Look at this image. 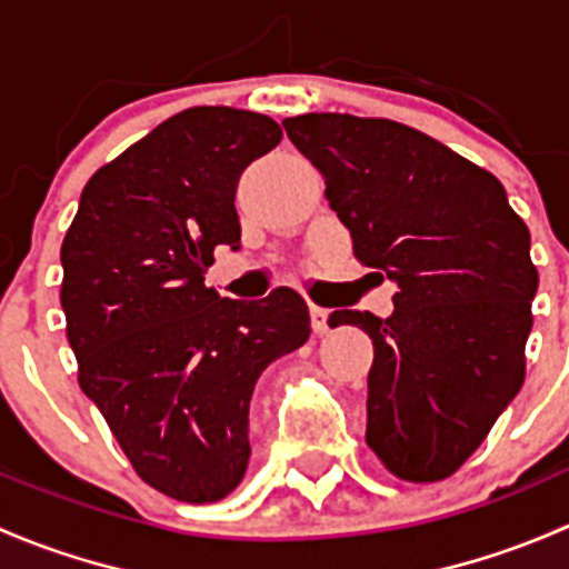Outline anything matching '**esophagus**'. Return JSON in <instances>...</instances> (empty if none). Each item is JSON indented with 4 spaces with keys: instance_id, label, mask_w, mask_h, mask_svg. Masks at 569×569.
Here are the masks:
<instances>
[{
    "instance_id": "esophagus-1",
    "label": "esophagus",
    "mask_w": 569,
    "mask_h": 569,
    "mask_svg": "<svg viewBox=\"0 0 569 569\" xmlns=\"http://www.w3.org/2000/svg\"><path fill=\"white\" fill-rule=\"evenodd\" d=\"M327 317H330V311L321 306H311V325H313V332L317 336H325L327 330H330V325H327Z\"/></svg>"
}]
</instances>
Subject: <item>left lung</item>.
I'll use <instances>...</instances> for the list:
<instances>
[{
	"instance_id": "1",
	"label": "left lung",
	"mask_w": 569,
	"mask_h": 569,
	"mask_svg": "<svg viewBox=\"0 0 569 569\" xmlns=\"http://www.w3.org/2000/svg\"><path fill=\"white\" fill-rule=\"evenodd\" d=\"M283 126L355 258L396 283L388 319L330 313L375 343L366 443L399 479H449L523 388L539 283L529 228L496 176L410 126L338 112Z\"/></svg>"
}]
</instances>
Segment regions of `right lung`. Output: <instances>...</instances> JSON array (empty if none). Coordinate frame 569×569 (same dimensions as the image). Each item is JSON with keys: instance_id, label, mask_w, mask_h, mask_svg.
I'll return each instance as SVG.
<instances>
[{"instance_id": "obj_1", "label": "right lung", "mask_w": 569, "mask_h": 569, "mask_svg": "<svg viewBox=\"0 0 569 569\" xmlns=\"http://www.w3.org/2000/svg\"><path fill=\"white\" fill-rule=\"evenodd\" d=\"M280 137L248 109H183L96 170L62 239L79 388L137 476L176 501L242 481L252 388L311 336L297 291L239 302L203 283L217 244L239 250V176Z\"/></svg>"}]
</instances>
